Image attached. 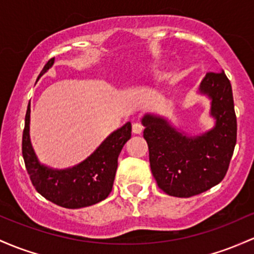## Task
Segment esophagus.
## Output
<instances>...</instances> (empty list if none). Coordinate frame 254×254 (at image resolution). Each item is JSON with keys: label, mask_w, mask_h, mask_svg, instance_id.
Returning a JSON list of instances; mask_svg holds the SVG:
<instances>
[{"label": "esophagus", "mask_w": 254, "mask_h": 254, "mask_svg": "<svg viewBox=\"0 0 254 254\" xmlns=\"http://www.w3.org/2000/svg\"><path fill=\"white\" fill-rule=\"evenodd\" d=\"M142 130H143V127L140 122H135L132 124V132L133 133H141Z\"/></svg>", "instance_id": "34e87169"}]
</instances>
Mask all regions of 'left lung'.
<instances>
[{"mask_svg":"<svg viewBox=\"0 0 254 254\" xmlns=\"http://www.w3.org/2000/svg\"><path fill=\"white\" fill-rule=\"evenodd\" d=\"M199 90L211 99L216 124L210 131L189 137L160 117L142 118L150 170L159 188L171 196L190 197L218 185L235 148L238 124L230 80L223 71L208 72Z\"/></svg>","mask_w":254,"mask_h":254,"instance_id":"8db88e82","label":"left lung"}]
</instances>
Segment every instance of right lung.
<instances>
[{"label": "right lung", "mask_w": 254, "mask_h": 254, "mask_svg": "<svg viewBox=\"0 0 254 254\" xmlns=\"http://www.w3.org/2000/svg\"><path fill=\"white\" fill-rule=\"evenodd\" d=\"M54 64V58L41 71L46 73ZM30 104L25 116L23 131V158L33 187L42 196L65 208H80L102 201L112 191L118 168V157L131 137V123L111 133L84 161L71 169L54 170L42 165L30 141Z\"/></svg>", "instance_id": "add662e5"}]
</instances>
